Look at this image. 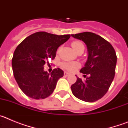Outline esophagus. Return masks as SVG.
<instances>
[{"instance_id":"34e87169","label":"esophagus","mask_w":128,"mask_h":128,"mask_svg":"<svg viewBox=\"0 0 128 128\" xmlns=\"http://www.w3.org/2000/svg\"><path fill=\"white\" fill-rule=\"evenodd\" d=\"M70 75V73H68V72H64V76H68Z\"/></svg>"}]
</instances>
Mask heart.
<instances>
[{
    "label": "heart",
    "instance_id": "1",
    "mask_svg": "<svg viewBox=\"0 0 128 128\" xmlns=\"http://www.w3.org/2000/svg\"><path fill=\"white\" fill-rule=\"evenodd\" d=\"M72 48L77 52H80L81 51H84V46L80 41H74L71 44ZM62 68L64 69H66L68 71H74L78 68L80 66V64L78 62H64L62 63L61 65Z\"/></svg>",
    "mask_w": 128,
    "mask_h": 128
}]
</instances>
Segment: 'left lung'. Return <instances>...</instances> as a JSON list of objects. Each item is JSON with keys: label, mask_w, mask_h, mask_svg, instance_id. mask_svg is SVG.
<instances>
[{"label": "left lung", "mask_w": 128, "mask_h": 128, "mask_svg": "<svg viewBox=\"0 0 128 128\" xmlns=\"http://www.w3.org/2000/svg\"><path fill=\"white\" fill-rule=\"evenodd\" d=\"M72 36L82 40L88 52L84 66L80 70L88 77L85 81L77 78L71 86L72 92L80 100L95 102L106 94L114 80L117 63L115 49L108 41L93 32H81Z\"/></svg>", "instance_id": "obj_1"}]
</instances>
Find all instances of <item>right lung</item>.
I'll use <instances>...</instances> for the list:
<instances>
[{"label":"right lung","mask_w":128,"mask_h":128,"mask_svg":"<svg viewBox=\"0 0 128 128\" xmlns=\"http://www.w3.org/2000/svg\"><path fill=\"white\" fill-rule=\"evenodd\" d=\"M70 34L56 35L37 32L19 44L13 54V75L20 88L27 96L34 99L47 98L52 94L63 71L54 68L49 74L44 65L54 60L57 49L66 42Z\"/></svg>","instance_id":"obj_1"}]
</instances>
